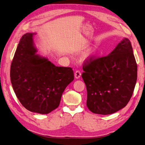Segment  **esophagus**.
<instances>
[{
    "mask_svg": "<svg viewBox=\"0 0 145 145\" xmlns=\"http://www.w3.org/2000/svg\"><path fill=\"white\" fill-rule=\"evenodd\" d=\"M74 76H75L76 78H80V77L81 76V72L79 70H77V71L75 72V73H74Z\"/></svg>",
    "mask_w": 145,
    "mask_h": 145,
    "instance_id": "esophagus-1",
    "label": "esophagus"
}]
</instances>
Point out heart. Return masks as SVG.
<instances>
[{
	"label": "heart",
	"mask_w": 145,
	"mask_h": 145,
	"mask_svg": "<svg viewBox=\"0 0 145 145\" xmlns=\"http://www.w3.org/2000/svg\"><path fill=\"white\" fill-rule=\"evenodd\" d=\"M94 50H91L88 52H87L86 53H85L84 55H83V60H86V59H88L89 58H90L94 54Z\"/></svg>",
	"instance_id": "b5f03b06"
}]
</instances>
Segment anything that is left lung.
<instances>
[{
	"mask_svg": "<svg viewBox=\"0 0 145 145\" xmlns=\"http://www.w3.org/2000/svg\"><path fill=\"white\" fill-rule=\"evenodd\" d=\"M83 70L86 105L91 112L111 114L126 106L137 78V65L128 39L124 38L108 56L85 60Z\"/></svg>",
	"mask_w": 145,
	"mask_h": 145,
	"instance_id": "left-lung-1",
	"label": "left lung"
}]
</instances>
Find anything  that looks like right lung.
<instances>
[{"label":"right lung","instance_id":"obj_1","mask_svg":"<svg viewBox=\"0 0 145 145\" xmlns=\"http://www.w3.org/2000/svg\"><path fill=\"white\" fill-rule=\"evenodd\" d=\"M33 33L21 37L11 65L10 78L14 93L28 111L48 114L59 106L65 89L73 81L71 67H56L36 55Z\"/></svg>","mask_w":145,"mask_h":145}]
</instances>
